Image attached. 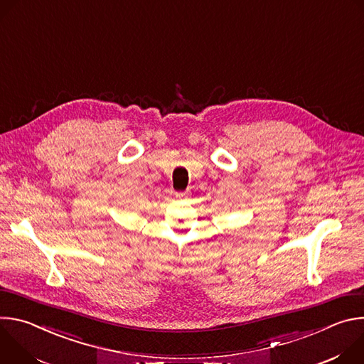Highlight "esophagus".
Wrapping results in <instances>:
<instances>
[{
    "instance_id": "34e87169",
    "label": "esophagus",
    "mask_w": 364,
    "mask_h": 364,
    "mask_svg": "<svg viewBox=\"0 0 364 364\" xmlns=\"http://www.w3.org/2000/svg\"><path fill=\"white\" fill-rule=\"evenodd\" d=\"M176 197H177V198H187V197H188V193H177Z\"/></svg>"
}]
</instances>
